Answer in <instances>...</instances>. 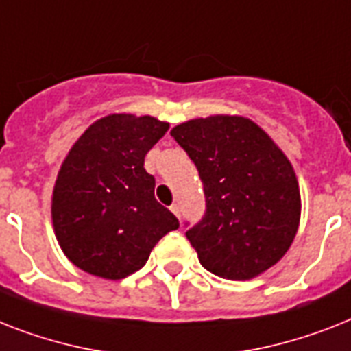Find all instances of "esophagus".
<instances>
[{
	"label": "esophagus",
	"instance_id": "34e87169",
	"mask_svg": "<svg viewBox=\"0 0 351 351\" xmlns=\"http://www.w3.org/2000/svg\"><path fill=\"white\" fill-rule=\"evenodd\" d=\"M169 209H171V213L176 216V218H180V207H178V204H173Z\"/></svg>",
	"mask_w": 351,
	"mask_h": 351
}]
</instances>
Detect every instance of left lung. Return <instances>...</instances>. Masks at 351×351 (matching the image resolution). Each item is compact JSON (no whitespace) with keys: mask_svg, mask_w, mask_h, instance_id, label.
<instances>
[{"mask_svg":"<svg viewBox=\"0 0 351 351\" xmlns=\"http://www.w3.org/2000/svg\"><path fill=\"white\" fill-rule=\"evenodd\" d=\"M171 136L204 184V218L185 232L202 267L240 281L278 263L301 215L298 178L283 151L243 117L195 119L173 128Z\"/></svg>","mask_w":351,"mask_h":351,"instance_id":"1","label":"left lung"}]
</instances>
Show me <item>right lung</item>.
Listing matches in <instances>:
<instances>
[{
	"label": "right lung",
	"mask_w": 351,
	"mask_h": 351,
	"mask_svg": "<svg viewBox=\"0 0 351 351\" xmlns=\"http://www.w3.org/2000/svg\"><path fill=\"white\" fill-rule=\"evenodd\" d=\"M167 130V122L147 115H108L82 133L62 162L53 229L66 258L88 274L126 278L146 265L162 236L178 229L144 169L147 151Z\"/></svg>",
	"instance_id": "right-lung-1"
}]
</instances>
